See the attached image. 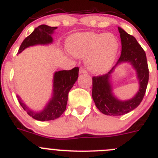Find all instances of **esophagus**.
I'll use <instances>...</instances> for the list:
<instances>
[{"label": "esophagus", "instance_id": "1", "mask_svg": "<svg viewBox=\"0 0 158 158\" xmlns=\"http://www.w3.org/2000/svg\"><path fill=\"white\" fill-rule=\"evenodd\" d=\"M79 73H87V71H86L85 69L81 67V68H80V69H79Z\"/></svg>", "mask_w": 158, "mask_h": 158}]
</instances>
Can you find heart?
Returning <instances> with one entry per match:
<instances>
[{
	"mask_svg": "<svg viewBox=\"0 0 158 158\" xmlns=\"http://www.w3.org/2000/svg\"><path fill=\"white\" fill-rule=\"evenodd\" d=\"M118 40L112 33L88 31L73 35L67 48L77 58H84L88 69L94 73H104L112 66L118 54Z\"/></svg>",
	"mask_w": 158,
	"mask_h": 158,
	"instance_id": "1",
	"label": "heart"
}]
</instances>
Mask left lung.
I'll return each mask as SVG.
<instances>
[{
    "instance_id": "1",
    "label": "left lung",
    "mask_w": 158,
    "mask_h": 158,
    "mask_svg": "<svg viewBox=\"0 0 158 158\" xmlns=\"http://www.w3.org/2000/svg\"><path fill=\"white\" fill-rule=\"evenodd\" d=\"M122 43V52L116 65L106 74L93 77V99L96 107L107 115H123L136 108L140 104L146 93L149 81L146 55L136 39L118 27ZM122 62H130L137 73L139 90L132 99L120 101L112 93L110 77L114 67Z\"/></svg>"
}]
</instances>
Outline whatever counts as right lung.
Wrapping results in <instances>:
<instances>
[{"label":"right lung","mask_w":158,"mask_h":158,"mask_svg":"<svg viewBox=\"0 0 158 158\" xmlns=\"http://www.w3.org/2000/svg\"><path fill=\"white\" fill-rule=\"evenodd\" d=\"M57 27H50L45 24H42L36 27L30 35L27 36L19 47L18 54L31 46L39 44H50L53 42L51 35ZM79 68L75 67L70 70H61L55 72L54 74L53 83V96L47 104L44 109L41 111H35L29 109L17 96L19 104L23 110L27 111V114L32 118L39 121L54 120L59 118L62 113L66 109L68 94L78 78Z\"/></svg>","instance_id":"add662e5"}]
</instances>
